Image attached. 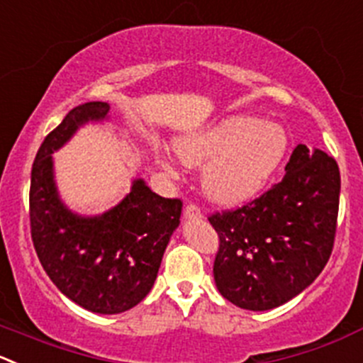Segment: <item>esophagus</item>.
Wrapping results in <instances>:
<instances>
[{"label":"esophagus","instance_id":"esophagus-1","mask_svg":"<svg viewBox=\"0 0 363 363\" xmlns=\"http://www.w3.org/2000/svg\"><path fill=\"white\" fill-rule=\"evenodd\" d=\"M184 216L186 218H202V211H200V207L196 206V203H188V206L184 207Z\"/></svg>","mask_w":363,"mask_h":363}]
</instances>
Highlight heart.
<instances>
[{
    "label": "heart",
    "mask_w": 363,
    "mask_h": 363,
    "mask_svg": "<svg viewBox=\"0 0 363 363\" xmlns=\"http://www.w3.org/2000/svg\"><path fill=\"white\" fill-rule=\"evenodd\" d=\"M289 149L280 125L250 115H234L175 142L188 167H202V189L221 206L255 196L279 170ZM164 167L168 163L164 161Z\"/></svg>",
    "instance_id": "obj_1"
}]
</instances>
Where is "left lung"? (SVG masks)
<instances>
[{"label":"left lung","instance_id":"1","mask_svg":"<svg viewBox=\"0 0 363 363\" xmlns=\"http://www.w3.org/2000/svg\"><path fill=\"white\" fill-rule=\"evenodd\" d=\"M339 195L337 161L298 145L282 181L245 206L211 214L221 296L246 311H269L307 289L332 255Z\"/></svg>","mask_w":363,"mask_h":363}]
</instances>
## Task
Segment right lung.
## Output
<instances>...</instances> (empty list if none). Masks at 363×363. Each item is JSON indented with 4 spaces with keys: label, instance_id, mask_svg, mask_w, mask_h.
<instances>
[{
    "label": "right lung",
    "instance_id": "add662e5",
    "mask_svg": "<svg viewBox=\"0 0 363 363\" xmlns=\"http://www.w3.org/2000/svg\"><path fill=\"white\" fill-rule=\"evenodd\" d=\"M108 111L99 101L81 104L45 136L31 168L30 228L42 267L69 300L97 314H121L152 289L182 202L156 195L142 179L103 216H77L60 202L51 154Z\"/></svg>",
    "mask_w": 363,
    "mask_h": 363
}]
</instances>
